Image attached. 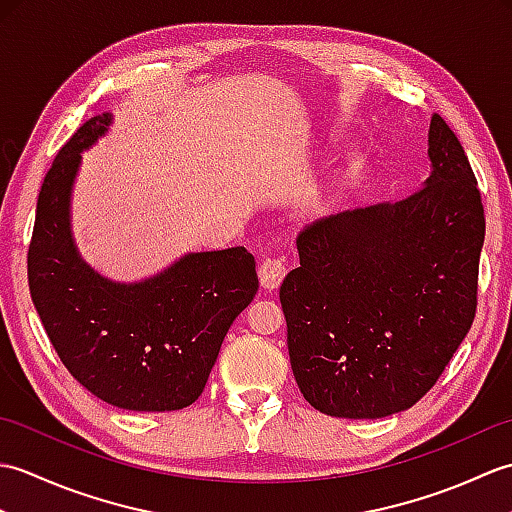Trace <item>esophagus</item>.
Returning a JSON list of instances; mask_svg holds the SVG:
<instances>
[{
    "instance_id": "esophagus-1",
    "label": "esophagus",
    "mask_w": 512,
    "mask_h": 512,
    "mask_svg": "<svg viewBox=\"0 0 512 512\" xmlns=\"http://www.w3.org/2000/svg\"><path fill=\"white\" fill-rule=\"evenodd\" d=\"M286 277V259L284 257H264L259 264V281L268 290L279 288L281 279Z\"/></svg>"
}]
</instances>
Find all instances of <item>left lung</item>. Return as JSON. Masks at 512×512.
Returning <instances> with one entry per match:
<instances>
[{"label":"left lung","instance_id":"1","mask_svg":"<svg viewBox=\"0 0 512 512\" xmlns=\"http://www.w3.org/2000/svg\"><path fill=\"white\" fill-rule=\"evenodd\" d=\"M431 173L398 202L303 228L279 288L288 354L314 409L385 418L427 394L477 308L484 206L458 136L433 114Z\"/></svg>","mask_w":512,"mask_h":512}]
</instances>
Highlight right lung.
Here are the masks:
<instances>
[{
	"instance_id": "obj_1",
	"label": "right lung",
	"mask_w": 512,
	"mask_h": 512,
	"mask_svg": "<svg viewBox=\"0 0 512 512\" xmlns=\"http://www.w3.org/2000/svg\"><path fill=\"white\" fill-rule=\"evenodd\" d=\"M112 123L85 121L43 178L28 248L30 297L61 363L96 398L132 411H176L198 400L224 336L259 288L244 246L189 253L138 284L83 262L70 231L81 151Z\"/></svg>"
}]
</instances>
